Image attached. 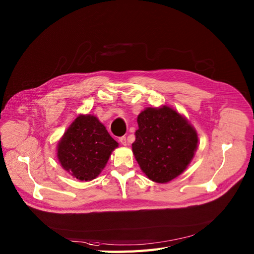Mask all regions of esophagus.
I'll use <instances>...</instances> for the list:
<instances>
[{"mask_svg": "<svg viewBox=\"0 0 254 254\" xmlns=\"http://www.w3.org/2000/svg\"><path fill=\"white\" fill-rule=\"evenodd\" d=\"M119 141H120L121 144H124V145H127V139L126 136H121V137L119 138Z\"/></svg>", "mask_w": 254, "mask_h": 254, "instance_id": "obj_1", "label": "esophagus"}]
</instances>
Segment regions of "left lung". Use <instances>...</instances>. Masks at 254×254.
Returning <instances> with one entry per match:
<instances>
[{"label": "left lung", "instance_id": "left-lung-1", "mask_svg": "<svg viewBox=\"0 0 254 254\" xmlns=\"http://www.w3.org/2000/svg\"><path fill=\"white\" fill-rule=\"evenodd\" d=\"M132 148L143 173L155 183H168L191 162L198 138L193 127L169 106L148 108L138 115Z\"/></svg>", "mask_w": 254, "mask_h": 254}]
</instances>
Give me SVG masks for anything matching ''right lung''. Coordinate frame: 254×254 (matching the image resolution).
<instances>
[{"label": "right lung", "instance_id": "right-lung-1", "mask_svg": "<svg viewBox=\"0 0 254 254\" xmlns=\"http://www.w3.org/2000/svg\"><path fill=\"white\" fill-rule=\"evenodd\" d=\"M118 142L92 115H80L64 133L58 144L62 168L79 181H92L105 167Z\"/></svg>", "mask_w": 254, "mask_h": 254}]
</instances>
